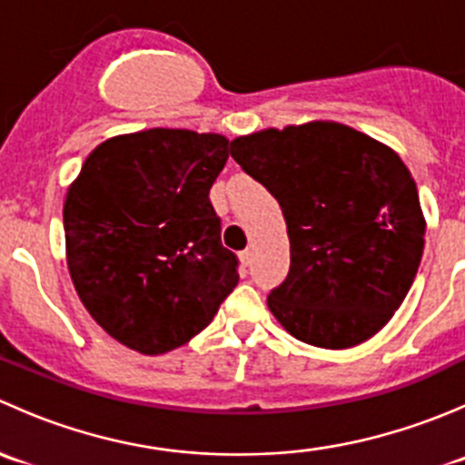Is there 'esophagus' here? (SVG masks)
I'll return each instance as SVG.
<instances>
[{"label":"esophagus","mask_w":465,"mask_h":465,"mask_svg":"<svg viewBox=\"0 0 465 465\" xmlns=\"http://www.w3.org/2000/svg\"><path fill=\"white\" fill-rule=\"evenodd\" d=\"M238 259H241L242 265H250V262H252V247H247V250H242L241 254H238Z\"/></svg>","instance_id":"obj_1"}]
</instances>
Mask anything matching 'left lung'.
I'll return each instance as SVG.
<instances>
[{
  "mask_svg": "<svg viewBox=\"0 0 465 465\" xmlns=\"http://www.w3.org/2000/svg\"><path fill=\"white\" fill-rule=\"evenodd\" d=\"M232 157L283 211L290 272L267 308L292 337L351 349L393 317L425 245L419 191L396 150L337 121L236 137Z\"/></svg>",
  "mask_w": 465,
  "mask_h": 465,
  "instance_id": "1",
  "label": "left lung"
}]
</instances>
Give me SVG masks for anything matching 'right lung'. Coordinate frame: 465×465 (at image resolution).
I'll return each mask as SVG.
<instances>
[{"label": "right lung", "instance_id": "obj_1", "mask_svg": "<svg viewBox=\"0 0 465 465\" xmlns=\"http://www.w3.org/2000/svg\"><path fill=\"white\" fill-rule=\"evenodd\" d=\"M229 157L215 133L150 128L89 153L64 198L72 283L119 344L162 355L203 332L238 283L209 189Z\"/></svg>", "mask_w": 465, "mask_h": 465}]
</instances>
